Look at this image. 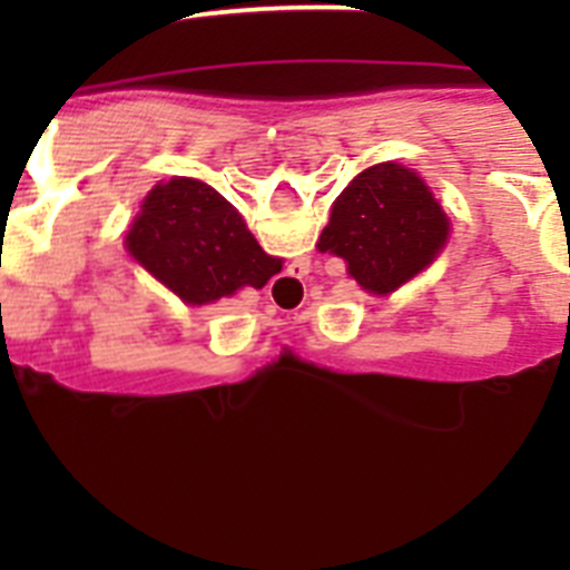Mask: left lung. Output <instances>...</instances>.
<instances>
[{"label":"left lung","mask_w":570,"mask_h":570,"mask_svg":"<svg viewBox=\"0 0 570 570\" xmlns=\"http://www.w3.org/2000/svg\"><path fill=\"white\" fill-rule=\"evenodd\" d=\"M448 239V216L414 170L382 163L340 194L320 250L342 256L371 294H391L431 265Z\"/></svg>","instance_id":"obj_1"}]
</instances>
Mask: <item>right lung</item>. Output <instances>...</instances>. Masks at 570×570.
<instances>
[{"instance_id":"obj_1","label":"right lung","mask_w":570,"mask_h":570,"mask_svg":"<svg viewBox=\"0 0 570 570\" xmlns=\"http://www.w3.org/2000/svg\"><path fill=\"white\" fill-rule=\"evenodd\" d=\"M128 250L188 305L223 299L245 285L262 288L282 268L225 196L188 176L150 190L130 225Z\"/></svg>"}]
</instances>
